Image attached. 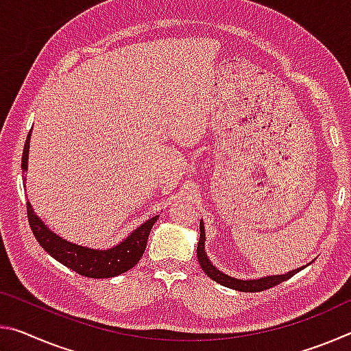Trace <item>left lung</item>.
Segmentation results:
<instances>
[{"instance_id":"1","label":"left lung","mask_w":351,"mask_h":351,"mask_svg":"<svg viewBox=\"0 0 351 351\" xmlns=\"http://www.w3.org/2000/svg\"><path fill=\"white\" fill-rule=\"evenodd\" d=\"M199 241H198V247H197V255H198V261H199V266L203 268V271L206 272L207 276H209L212 280H215L217 283L223 285V287H228V288H232L237 291H243V293H258V291H263V289H269L272 287H276V285L282 283L285 280H288V278L293 277L297 272L302 271L305 268H300V269H294L288 272V274H283V276H269V277H265V278H258V280H239V278H234V277H229L223 274V272H219L215 266H213L209 258H207L206 251H204V240H206V234H204V228H203V223H199Z\"/></svg>"}]
</instances>
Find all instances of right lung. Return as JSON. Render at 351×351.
I'll use <instances>...</instances> for the list:
<instances>
[{
	"label": "right lung",
	"mask_w": 351,
	"mask_h": 351,
	"mask_svg": "<svg viewBox=\"0 0 351 351\" xmlns=\"http://www.w3.org/2000/svg\"><path fill=\"white\" fill-rule=\"evenodd\" d=\"M29 138H31V133L27 134L25 150H23V171L27 170ZM26 209L29 226H31L35 239L41 247L66 268L75 271L77 274L91 278H110L134 268L144 255L148 235H150L153 224L158 219V217L148 219L138 229H134L132 235L127 237V240H123L121 245L106 249V251H97V249L73 245V243L60 239L57 234L47 229L37 215H34L32 206L29 201Z\"/></svg>",
	"instance_id": "1"
}]
</instances>
